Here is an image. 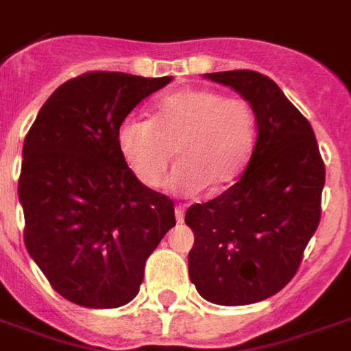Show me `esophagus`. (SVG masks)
Here are the masks:
<instances>
[{"label":"esophagus","mask_w":351,"mask_h":351,"mask_svg":"<svg viewBox=\"0 0 351 351\" xmlns=\"http://www.w3.org/2000/svg\"><path fill=\"white\" fill-rule=\"evenodd\" d=\"M184 217H186V209L182 208V206H176V208H175L176 222H184Z\"/></svg>","instance_id":"34e87169"}]
</instances>
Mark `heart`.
Segmentation results:
<instances>
[{
  "instance_id": "b5f03b06",
  "label": "heart",
  "mask_w": 351,
  "mask_h": 351,
  "mask_svg": "<svg viewBox=\"0 0 351 351\" xmlns=\"http://www.w3.org/2000/svg\"><path fill=\"white\" fill-rule=\"evenodd\" d=\"M255 112L242 98L211 89H180L160 96L151 120L127 117L117 132L118 149L132 175L145 187L169 176L176 195L195 197L206 187L224 191L237 182L255 145Z\"/></svg>"
}]
</instances>
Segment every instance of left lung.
<instances>
[{
  "instance_id": "obj_1",
  "label": "left lung",
  "mask_w": 351,
  "mask_h": 351,
  "mask_svg": "<svg viewBox=\"0 0 351 351\" xmlns=\"http://www.w3.org/2000/svg\"><path fill=\"white\" fill-rule=\"evenodd\" d=\"M206 78L250 101L256 138L237 184L187 209L189 278L213 304H253L295 277L321 220L326 171L310 121L271 78L245 69Z\"/></svg>"
}]
</instances>
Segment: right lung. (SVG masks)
Segmentation results:
<instances>
[{
  "label": "right lung",
  "instance_id": "1",
  "mask_svg": "<svg viewBox=\"0 0 351 351\" xmlns=\"http://www.w3.org/2000/svg\"><path fill=\"white\" fill-rule=\"evenodd\" d=\"M171 80L82 74L52 93L25 136L18 182L25 245L74 304L131 302L147 256L176 224L173 200L132 175L117 142L121 120Z\"/></svg>",
  "mask_w": 351,
  "mask_h": 351
}]
</instances>
